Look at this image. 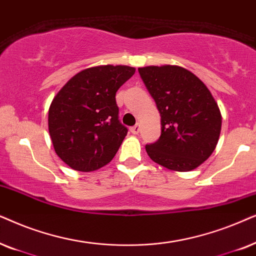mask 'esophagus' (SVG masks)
<instances>
[{
	"mask_svg": "<svg viewBox=\"0 0 256 256\" xmlns=\"http://www.w3.org/2000/svg\"><path fill=\"white\" fill-rule=\"evenodd\" d=\"M140 128H142L140 124H136L134 126H132V128H130V131L134 134H139V131H140Z\"/></svg>",
	"mask_w": 256,
	"mask_h": 256,
	"instance_id": "esophagus-1",
	"label": "esophagus"
}]
</instances>
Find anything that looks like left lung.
<instances>
[{
	"label": "left lung",
	"instance_id": "obj_1",
	"mask_svg": "<svg viewBox=\"0 0 256 256\" xmlns=\"http://www.w3.org/2000/svg\"><path fill=\"white\" fill-rule=\"evenodd\" d=\"M160 114L162 134L146 152L153 162L178 172L196 168L216 148L221 114L205 84L185 68L138 69Z\"/></svg>",
	"mask_w": 256,
	"mask_h": 256
}]
</instances>
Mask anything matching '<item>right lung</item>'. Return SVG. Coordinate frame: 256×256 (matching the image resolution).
<instances>
[{
    "label": "right lung",
    "mask_w": 256,
    "mask_h": 256,
    "mask_svg": "<svg viewBox=\"0 0 256 256\" xmlns=\"http://www.w3.org/2000/svg\"><path fill=\"white\" fill-rule=\"evenodd\" d=\"M136 69L88 68L68 80L49 108V134L57 156L71 168L91 172L114 159L128 128L119 122L116 92Z\"/></svg>",
    "instance_id": "1"
}]
</instances>
